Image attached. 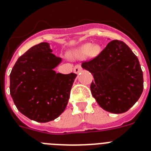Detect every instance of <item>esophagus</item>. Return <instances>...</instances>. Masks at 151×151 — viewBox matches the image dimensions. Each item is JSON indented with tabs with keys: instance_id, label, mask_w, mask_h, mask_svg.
<instances>
[{
	"instance_id": "34e87169",
	"label": "esophagus",
	"mask_w": 151,
	"mask_h": 151,
	"mask_svg": "<svg viewBox=\"0 0 151 151\" xmlns=\"http://www.w3.org/2000/svg\"><path fill=\"white\" fill-rule=\"evenodd\" d=\"M81 70L82 68L81 66V64H77V65H75V67L73 68V71H74L75 73H79Z\"/></svg>"
}]
</instances>
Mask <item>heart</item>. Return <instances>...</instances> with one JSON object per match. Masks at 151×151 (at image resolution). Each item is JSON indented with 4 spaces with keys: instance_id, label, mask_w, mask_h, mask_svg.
I'll use <instances>...</instances> for the list:
<instances>
[{
    "instance_id": "b5f03b06",
    "label": "heart",
    "mask_w": 151,
    "mask_h": 151,
    "mask_svg": "<svg viewBox=\"0 0 151 151\" xmlns=\"http://www.w3.org/2000/svg\"><path fill=\"white\" fill-rule=\"evenodd\" d=\"M91 48H92V45H91V44H87V45H85V46L83 47V50L87 51V50H91Z\"/></svg>"
}]
</instances>
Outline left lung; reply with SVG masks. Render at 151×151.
Returning a JSON list of instances; mask_svg holds the SVG:
<instances>
[{
	"mask_svg": "<svg viewBox=\"0 0 151 151\" xmlns=\"http://www.w3.org/2000/svg\"><path fill=\"white\" fill-rule=\"evenodd\" d=\"M82 68L93 75L91 93L108 112H126L142 93L144 78L138 58L121 40L111 41L97 57L83 61Z\"/></svg>",
	"mask_w": 151,
	"mask_h": 151,
	"instance_id": "8db88e82",
	"label": "left lung"
}]
</instances>
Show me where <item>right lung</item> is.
<instances>
[{
	"label": "right lung",
	"instance_id": "1",
	"mask_svg": "<svg viewBox=\"0 0 151 151\" xmlns=\"http://www.w3.org/2000/svg\"><path fill=\"white\" fill-rule=\"evenodd\" d=\"M48 43L30 47L15 63L10 74V93L20 112L30 120L54 121L65 110L77 74L56 73L61 58Z\"/></svg>",
	"mask_w": 151,
	"mask_h": 151
}]
</instances>
